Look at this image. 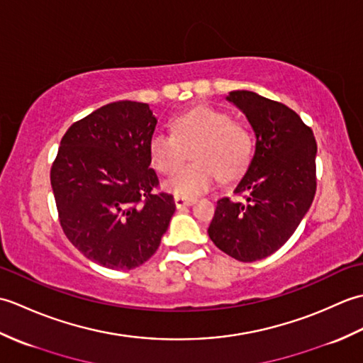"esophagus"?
<instances>
[{"label":"esophagus","mask_w":363,"mask_h":363,"mask_svg":"<svg viewBox=\"0 0 363 363\" xmlns=\"http://www.w3.org/2000/svg\"><path fill=\"white\" fill-rule=\"evenodd\" d=\"M195 203V199L190 198H182V196H174V206L177 209H182V207H189Z\"/></svg>","instance_id":"1"}]
</instances>
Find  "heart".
Instances as JSON below:
<instances>
[{
    "mask_svg": "<svg viewBox=\"0 0 363 363\" xmlns=\"http://www.w3.org/2000/svg\"><path fill=\"white\" fill-rule=\"evenodd\" d=\"M172 134L154 133L148 140V156L154 169L172 173L182 159V148L191 143L194 164L182 167L164 182L165 190L182 198H194L209 190L217 174L230 179L248 165L252 135L242 121L213 106H195L169 120Z\"/></svg>",
    "mask_w": 363,
    "mask_h": 363,
    "instance_id": "heart-1",
    "label": "heart"
}]
</instances>
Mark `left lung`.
Segmentation results:
<instances>
[{
  "label": "left lung",
  "mask_w": 363,
  "mask_h": 363,
  "mask_svg": "<svg viewBox=\"0 0 363 363\" xmlns=\"http://www.w3.org/2000/svg\"><path fill=\"white\" fill-rule=\"evenodd\" d=\"M256 134V150L234 194L221 198L207 233L217 248L240 262L268 257L289 240L317 190V142L312 129L282 103L248 90L226 96Z\"/></svg>",
  "instance_id": "1"
}]
</instances>
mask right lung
I'll list each match as a JSON object with an SVG mask.
<instances>
[{"mask_svg": "<svg viewBox=\"0 0 363 363\" xmlns=\"http://www.w3.org/2000/svg\"><path fill=\"white\" fill-rule=\"evenodd\" d=\"M157 120L150 106L117 101L73 123L51 167L60 226L87 259L133 269L157 251L174 213L173 196L150 168Z\"/></svg>", "mask_w": 363, "mask_h": 363, "instance_id": "obj_1", "label": "right lung"}]
</instances>
